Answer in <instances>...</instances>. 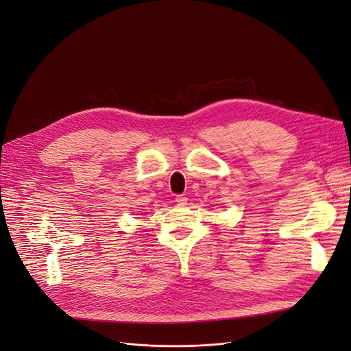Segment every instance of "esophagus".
Returning <instances> with one entry per match:
<instances>
[{
    "mask_svg": "<svg viewBox=\"0 0 351 351\" xmlns=\"http://www.w3.org/2000/svg\"><path fill=\"white\" fill-rule=\"evenodd\" d=\"M175 201H176L179 205H185V204H186V201H188V197H186L185 195H176Z\"/></svg>",
    "mask_w": 351,
    "mask_h": 351,
    "instance_id": "obj_1",
    "label": "esophagus"
}]
</instances>
